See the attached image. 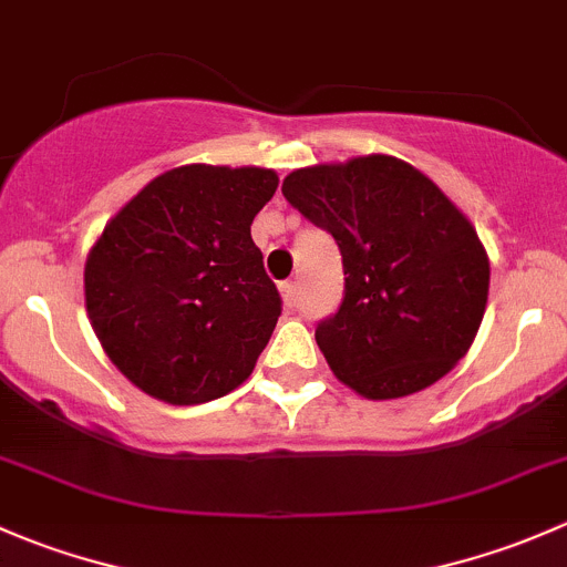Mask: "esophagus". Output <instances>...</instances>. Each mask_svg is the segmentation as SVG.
Segmentation results:
<instances>
[{"instance_id":"34e87169","label":"esophagus","mask_w":567,"mask_h":567,"mask_svg":"<svg viewBox=\"0 0 567 567\" xmlns=\"http://www.w3.org/2000/svg\"><path fill=\"white\" fill-rule=\"evenodd\" d=\"M279 293H282L285 305L296 307V282H282L279 285Z\"/></svg>"}]
</instances>
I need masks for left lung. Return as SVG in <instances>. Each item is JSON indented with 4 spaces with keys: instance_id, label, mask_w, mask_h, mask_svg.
I'll use <instances>...</instances> for the list:
<instances>
[{
    "instance_id": "1",
    "label": "left lung",
    "mask_w": 567,
    "mask_h": 567,
    "mask_svg": "<svg viewBox=\"0 0 567 567\" xmlns=\"http://www.w3.org/2000/svg\"><path fill=\"white\" fill-rule=\"evenodd\" d=\"M282 194L334 236L346 299L316 329L331 373L368 400L427 390L466 357L491 262L466 214L386 153L293 169Z\"/></svg>"
}]
</instances>
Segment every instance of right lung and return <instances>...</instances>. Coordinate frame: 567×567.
I'll return each mask as SVG.
<instances>
[{"label": "right lung", "mask_w": 567, "mask_h": 567, "mask_svg": "<svg viewBox=\"0 0 567 567\" xmlns=\"http://www.w3.org/2000/svg\"><path fill=\"white\" fill-rule=\"evenodd\" d=\"M279 177L183 164L131 197L90 249L84 305L114 368L151 398L197 405L238 390L282 301L251 241Z\"/></svg>", "instance_id": "obj_1"}]
</instances>
